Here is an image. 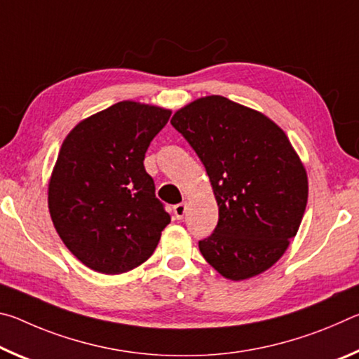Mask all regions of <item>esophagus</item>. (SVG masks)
<instances>
[{
	"label": "esophagus",
	"instance_id": "34e87169",
	"mask_svg": "<svg viewBox=\"0 0 359 359\" xmlns=\"http://www.w3.org/2000/svg\"><path fill=\"white\" fill-rule=\"evenodd\" d=\"M172 210H174V217L177 218V220H182V218H184V215H185V212H187V204L185 203L175 204Z\"/></svg>",
	"mask_w": 359,
	"mask_h": 359
}]
</instances>
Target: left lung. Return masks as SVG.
<instances>
[{"mask_svg":"<svg viewBox=\"0 0 359 359\" xmlns=\"http://www.w3.org/2000/svg\"><path fill=\"white\" fill-rule=\"evenodd\" d=\"M171 125L196 151L214 188L218 223L199 241L205 261L229 280L277 263L307 205V174L288 137L266 115L205 96L174 114Z\"/></svg>","mask_w":359,"mask_h":359,"instance_id":"left-lung-1","label":"left lung"}]
</instances>
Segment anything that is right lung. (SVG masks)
<instances>
[{"instance_id": "right-lung-1", "label": "right lung", "mask_w": 359, "mask_h": 359, "mask_svg": "<svg viewBox=\"0 0 359 359\" xmlns=\"http://www.w3.org/2000/svg\"><path fill=\"white\" fill-rule=\"evenodd\" d=\"M169 117L166 109L121 101L66 136L48 184V210L65 245L90 269H135L171 222L144 168Z\"/></svg>"}]
</instances>
